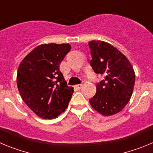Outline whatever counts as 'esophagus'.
Here are the masks:
<instances>
[{
    "label": "esophagus",
    "instance_id": "obj_1",
    "mask_svg": "<svg viewBox=\"0 0 153 153\" xmlns=\"http://www.w3.org/2000/svg\"><path fill=\"white\" fill-rule=\"evenodd\" d=\"M76 88V89H78V90H80L81 88H82V87H83V85L82 84H78V85H76V86H75Z\"/></svg>",
    "mask_w": 153,
    "mask_h": 153
}]
</instances>
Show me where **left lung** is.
<instances>
[{"label": "left lung", "mask_w": 153, "mask_h": 153, "mask_svg": "<svg viewBox=\"0 0 153 153\" xmlns=\"http://www.w3.org/2000/svg\"><path fill=\"white\" fill-rule=\"evenodd\" d=\"M89 47L94 72L105 76L97 84V93L90 104L103 116L118 113L129 102L133 91L136 76L133 67L126 56L109 43L92 40Z\"/></svg>", "instance_id": "left-lung-1"}]
</instances>
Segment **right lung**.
I'll list each match as a JSON object with an SVG mask.
<instances>
[{
  "mask_svg": "<svg viewBox=\"0 0 153 153\" xmlns=\"http://www.w3.org/2000/svg\"><path fill=\"white\" fill-rule=\"evenodd\" d=\"M70 48L69 44H41L20 63L17 74L19 93L40 118H56L68 106L74 88L67 85L60 64Z\"/></svg>",
  "mask_w": 153,
  "mask_h": 153,
  "instance_id": "add662e5",
  "label": "right lung"
}]
</instances>
